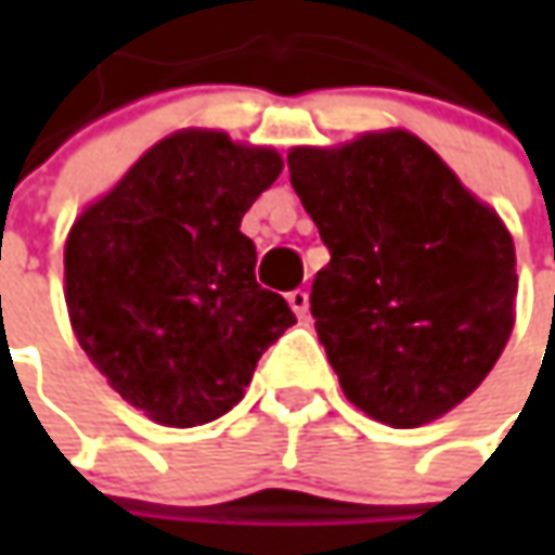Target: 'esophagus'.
Returning a JSON list of instances; mask_svg holds the SVG:
<instances>
[{
    "label": "esophagus",
    "instance_id": "34e87169",
    "mask_svg": "<svg viewBox=\"0 0 555 555\" xmlns=\"http://www.w3.org/2000/svg\"><path fill=\"white\" fill-rule=\"evenodd\" d=\"M287 302H289V309L296 311L299 318H306V314H309V293H306V289H289Z\"/></svg>",
    "mask_w": 555,
    "mask_h": 555
}]
</instances>
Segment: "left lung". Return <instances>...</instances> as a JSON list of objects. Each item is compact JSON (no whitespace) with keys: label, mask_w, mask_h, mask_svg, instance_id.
Returning <instances> with one entry per match:
<instances>
[{"label":"left lung","mask_w":555,"mask_h":555,"mask_svg":"<svg viewBox=\"0 0 555 555\" xmlns=\"http://www.w3.org/2000/svg\"><path fill=\"white\" fill-rule=\"evenodd\" d=\"M287 166L331 249L311 314L346 398L395 429L457 408L513 333L516 249L498 212L401 129L293 147Z\"/></svg>","instance_id":"obj_1"}]
</instances>
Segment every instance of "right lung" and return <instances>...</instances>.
<instances>
[{
	"instance_id": "obj_1",
	"label": "right lung",
	"mask_w": 555,
	"mask_h": 555,
	"mask_svg": "<svg viewBox=\"0 0 555 555\" xmlns=\"http://www.w3.org/2000/svg\"><path fill=\"white\" fill-rule=\"evenodd\" d=\"M281 169L271 147L176 132L70 228L64 281L76 339L163 426L228 414L256 361L296 324L287 299L259 287L256 246L241 234Z\"/></svg>"
}]
</instances>
